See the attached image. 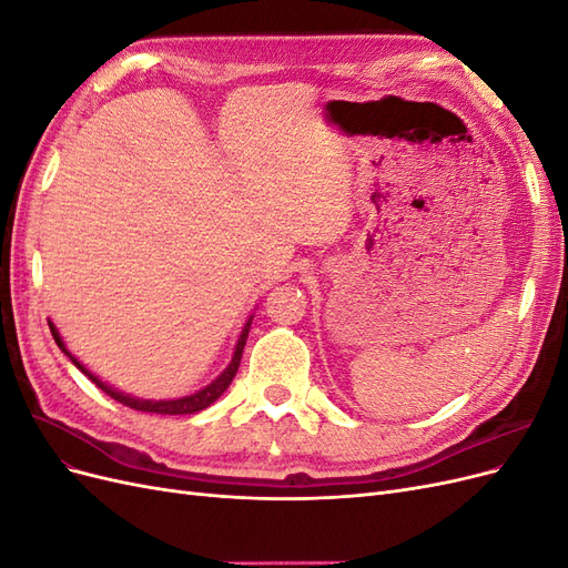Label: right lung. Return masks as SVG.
<instances>
[{"mask_svg": "<svg viewBox=\"0 0 568 568\" xmlns=\"http://www.w3.org/2000/svg\"><path fill=\"white\" fill-rule=\"evenodd\" d=\"M251 322H253V315H248L242 334H239V338H236V346H234L230 365H227L225 369H222L209 386H203V388H199V390H194V393H189V395H180V398H168V400L136 398V395L123 393V390L113 388L111 384L101 382L94 372H90L88 367H84V365L80 363V359H78L71 351L65 348V341L61 338V334H59V329H57V324L51 322V320H49V329H51V336H54V341H57V346H59L68 357H71V363H73L84 376H90V382H94L101 390H104L106 395H111L113 400L123 403V405H128V407H132V409H140V412H156V415H194V412H201V409H205L209 405H213V403L220 398V395L230 388L232 379L236 376L239 363H242V353H244V346H246Z\"/></svg>", "mask_w": 568, "mask_h": 568, "instance_id": "1", "label": "right lung"}]
</instances>
